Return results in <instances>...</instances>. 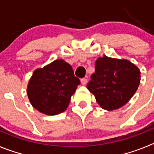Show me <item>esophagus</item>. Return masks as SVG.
Masks as SVG:
<instances>
[{
	"label": "esophagus",
	"instance_id": "34e87169",
	"mask_svg": "<svg viewBox=\"0 0 154 154\" xmlns=\"http://www.w3.org/2000/svg\"><path fill=\"white\" fill-rule=\"evenodd\" d=\"M87 82H88V79H87V77H85V78H83V79H81V83L82 84V85H86L87 83Z\"/></svg>",
	"mask_w": 154,
	"mask_h": 154
}]
</instances>
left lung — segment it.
<instances>
[{
    "label": "left lung",
    "instance_id": "left-lung-1",
    "mask_svg": "<svg viewBox=\"0 0 154 154\" xmlns=\"http://www.w3.org/2000/svg\"><path fill=\"white\" fill-rule=\"evenodd\" d=\"M95 68L87 89L103 109L112 111L130 101L140 82L137 66L126 59L103 55L96 61Z\"/></svg>",
    "mask_w": 154,
    "mask_h": 154
}]
</instances>
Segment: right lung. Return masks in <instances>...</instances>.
<instances>
[{
	"mask_svg": "<svg viewBox=\"0 0 154 154\" xmlns=\"http://www.w3.org/2000/svg\"><path fill=\"white\" fill-rule=\"evenodd\" d=\"M79 84L72 66L63 59H57L34 71L27 94L34 108L45 115L55 116L66 110Z\"/></svg>",
	"mask_w": 154,
	"mask_h": 154,
	"instance_id": "right-lung-1",
	"label": "right lung"
}]
</instances>
